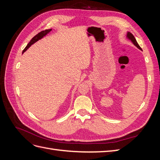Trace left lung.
Returning a JSON list of instances; mask_svg holds the SVG:
<instances>
[{"label": "left lung", "mask_w": 160, "mask_h": 160, "mask_svg": "<svg viewBox=\"0 0 160 160\" xmlns=\"http://www.w3.org/2000/svg\"><path fill=\"white\" fill-rule=\"evenodd\" d=\"M127 37L129 38V40H131L132 41V42L133 43V44L136 46L138 49H141L142 50V48L139 47V45H138V42H137V41H136V39H135V38L134 37V36L132 35V33L131 32H128V34H127Z\"/></svg>", "instance_id": "1"}]
</instances>
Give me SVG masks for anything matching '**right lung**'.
<instances>
[{
  "mask_svg": "<svg viewBox=\"0 0 160 160\" xmlns=\"http://www.w3.org/2000/svg\"><path fill=\"white\" fill-rule=\"evenodd\" d=\"M52 29H46V30H45V31H41V32H38L37 35H36L35 37H34L31 40V41L28 43V45H27V47L25 48V49H24L23 51H22V53L24 52H25L28 48H29L33 43H35V42H37V41H38V40H40L41 38H42L43 37H45L47 34H48L51 31Z\"/></svg>",
  "mask_w": 160,
  "mask_h": 160,
  "instance_id": "right-lung-1",
  "label": "right lung"
}]
</instances>
